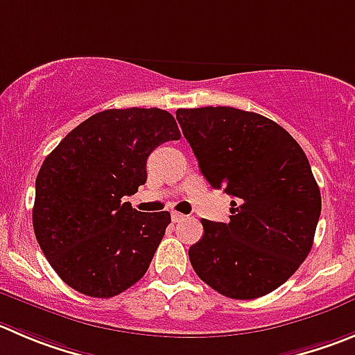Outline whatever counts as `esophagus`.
<instances>
[{"label": "esophagus", "instance_id": "1", "mask_svg": "<svg viewBox=\"0 0 355 355\" xmlns=\"http://www.w3.org/2000/svg\"><path fill=\"white\" fill-rule=\"evenodd\" d=\"M184 218H187V216H184V214H181V212H172V221H174V223H180V221H183V219Z\"/></svg>", "mask_w": 355, "mask_h": 355}]
</instances>
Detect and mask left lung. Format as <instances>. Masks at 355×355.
<instances>
[{
	"label": "left lung",
	"instance_id": "obj_1",
	"mask_svg": "<svg viewBox=\"0 0 355 355\" xmlns=\"http://www.w3.org/2000/svg\"><path fill=\"white\" fill-rule=\"evenodd\" d=\"M183 136L230 221L202 219L188 251L197 275L226 298L254 300L284 284L313 244L320 191L309 158L279 123L230 106L178 110Z\"/></svg>",
	"mask_w": 355,
	"mask_h": 355
}]
</instances>
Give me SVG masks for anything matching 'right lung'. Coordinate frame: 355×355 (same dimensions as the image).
<instances>
[{"label": "right lung", "mask_w": 355, "mask_h": 355, "mask_svg": "<svg viewBox=\"0 0 355 355\" xmlns=\"http://www.w3.org/2000/svg\"><path fill=\"white\" fill-rule=\"evenodd\" d=\"M180 137L165 110H106L82 121L45 158L33 226L50 266L69 288L111 298L146 273L171 214L139 212L121 198L146 183L151 151Z\"/></svg>", "instance_id": "obj_1"}]
</instances>
